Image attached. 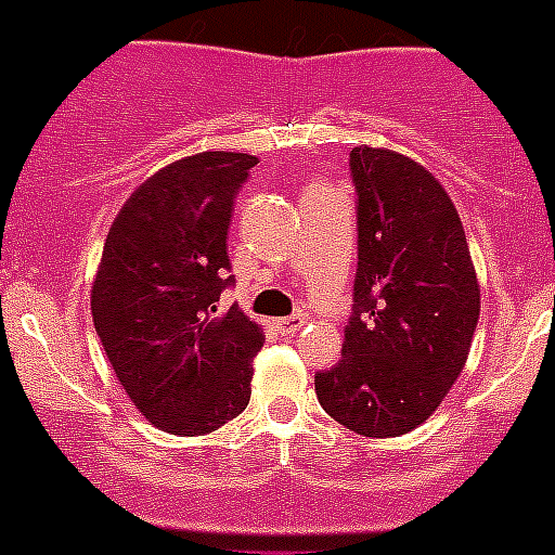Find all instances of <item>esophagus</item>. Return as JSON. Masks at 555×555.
<instances>
[{
	"mask_svg": "<svg viewBox=\"0 0 555 555\" xmlns=\"http://www.w3.org/2000/svg\"><path fill=\"white\" fill-rule=\"evenodd\" d=\"M302 324H305L302 313H294V317L278 319V322H274V327L281 330L283 335H294V333H297V330H302Z\"/></svg>",
	"mask_w": 555,
	"mask_h": 555,
	"instance_id": "34e87169",
	"label": "esophagus"
}]
</instances>
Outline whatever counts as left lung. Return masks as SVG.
I'll list each match as a JSON object with an SVG mask.
<instances>
[{"label": "left lung", "instance_id": "obj_1", "mask_svg": "<svg viewBox=\"0 0 555 555\" xmlns=\"http://www.w3.org/2000/svg\"><path fill=\"white\" fill-rule=\"evenodd\" d=\"M358 274L340 360L317 374L324 413L363 437L413 431L465 369L481 294L449 192L410 156L360 145Z\"/></svg>", "mask_w": 555, "mask_h": 555}]
</instances>
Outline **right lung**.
<instances>
[{"label":"right lung","instance_id":"add662e5","mask_svg":"<svg viewBox=\"0 0 555 555\" xmlns=\"http://www.w3.org/2000/svg\"><path fill=\"white\" fill-rule=\"evenodd\" d=\"M258 159L186 156L137 186L106 233L90 294L115 377L145 418L170 435L220 429L250 401L261 324L231 305L233 197Z\"/></svg>","mask_w":555,"mask_h":555}]
</instances>
